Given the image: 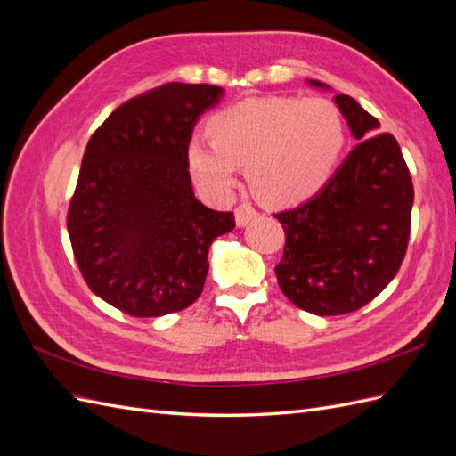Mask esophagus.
<instances>
[{"instance_id":"obj_1","label":"esophagus","mask_w":456,"mask_h":456,"mask_svg":"<svg viewBox=\"0 0 456 456\" xmlns=\"http://www.w3.org/2000/svg\"><path fill=\"white\" fill-rule=\"evenodd\" d=\"M236 223H238V226H247L251 223V220L258 215L256 213V209L253 205H249V203H243V205H240V207H236Z\"/></svg>"}]
</instances>
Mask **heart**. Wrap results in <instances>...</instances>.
<instances>
[{"mask_svg":"<svg viewBox=\"0 0 456 456\" xmlns=\"http://www.w3.org/2000/svg\"><path fill=\"white\" fill-rule=\"evenodd\" d=\"M211 141L191 136L186 163L201 191L226 200L247 181L272 205H295L320 191L337 167L346 133L338 108L325 99L260 96L218 110Z\"/></svg>","mask_w":456,"mask_h":456,"instance_id":"b5f03b06","label":"heart"}]
</instances>
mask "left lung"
I'll return each mask as SVG.
<instances>
[{
	"instance_id": "obj_1",
	"label": "left lung",
	"mask_w": 456,
	"mask_h": 456,
	"mask_svg": "<svg viewBox=\"0 0 456 456\" xmlns=\"http://www.w3.org/2000/svg\"><path fill=\"white\" fill-rule=\"evenodd\" d=\"M310 86L327 89L322 81ZM335 102L357 144L330 181L297 209L273 215L285 230L275 275L300 310H360L388 285L405 258L415 200L402 148L348 94Z\"/></svg>"
}]
</instances>
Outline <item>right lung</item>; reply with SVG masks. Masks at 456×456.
<instances>
[{"instance_id":"1","label":"right lung","mask_w":456,"mask_h":456,"mask_svg":"<svg viewBox=\"0 0 456 456\" xmlns=\"http://www.w3.org/2000/svg\"><path fill=\"white\" fill-rule=\"evenodd\" d=\"M224 89L165 84L123 102L87 142L66 226L91 291L133 317L188 308L233 213L196 200L186 144Z\"/></svg>"}]
</instances>
